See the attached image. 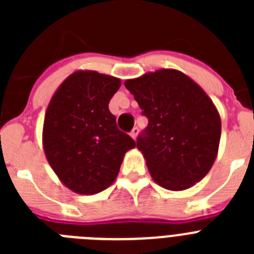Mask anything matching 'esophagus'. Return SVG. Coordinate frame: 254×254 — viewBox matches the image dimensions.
Returning a JSON list of instances; mask_svg holds the SVG:
<instances>
[{"label":"esophagus","mask_w":254,"mask_h":254,"mask_svg":"<svg viewBox=\"0 0 254 254\" xmlns=\"http://www.w3.org/2000/svg\"><path fill=\"white\" fill-rule=\"evenodd\" d=\"M129 134H131L132 138H134V140H136V137H137V134H138V128H137V127H134V128L132 129L131 132H129Z\"/></svg>","instance_id":"esophagus-1"}]
</instances>
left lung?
<instances>
[{"mask_svg":"<svg viewBox=\"0 0 254 254\" xmlns=\"http://www.w3.org/2000/svg\"><path fill=\"white\" fill-rule=\"evenodd\" d=\"M125 86L149 121L136 145L154 181L170 190L199 182L217 155L221 121L205 91L185 73L159 69Z\"/></svg>","mask_w":254,"mask_h":254,"instance_id":"8db88e82","label":"left lung"}]
</instances>
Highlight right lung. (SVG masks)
Segmentation results:
<instances>
[{
  "instance_id": "right-lung-1",
  "label": "right lung",
  "mask_w": 254,
  "mask_h": 254,
  "mask_svg": "<svg viewBox=\"0 0 254 254\" xmlns=\"http://www.w3.org/2000/svg\"><path fill=\"white\" fill-rule=\"evenodd\" d=\"M120 78L77 71L62 82L47 109L43 145L47 160L67 188L102 192L118 176L123 155L136 146L109 111Z\"/></svg>"
}]
</instances>
